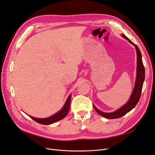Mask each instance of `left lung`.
<instances>
[{
  "instance_id": "left-lung-1",
  "label": "left lung",
  "mask_w": 155,
  "mask_h": 155,
  "mask_svg": "<svg viewBox=\"0 0 155 155\" xmlns=\"http://www.w3.org/2000/svg\"><path fill=\"white\" fill-rule=\"evenodd\" d=\"M122 36L124 37L125 39L128 40L130 43H132L134 46H135L136 50H137V78H136V83L134 88V91L132 93V95H131L129 100L127 104L123 106L120 109L117 110L115 112H110V113H106V112H101L100 110H98L97 108L94 106L95 110L97 112L98 114H100L103 117H105L106 118L109 119H116V118H119L120 117L124 116L126 114L127 112H129L130 110H132L133 108L137 105L138 102L140 100V96H141L142 90V87L143 81L145 79V68L142 62V54L140 52V50L138 48L137 45L133 43L132 41H131L129 38H127L124 34H122Z\"/></svg>"
}]
</instances>
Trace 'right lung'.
Returning <instances> with one entry per match:
<instances>
[{
  "mask_svg": "<svg viewBox=\"0 0 155 155\" xmlns=\"http://www.w3.org/2000/svg\"><path fill=\"white\" fill-rule=\"evenodd\" d=\"M70 99H71V95H70L68 97V99L65 103V104L64 107L62 108V109L59 112H58V113H56L55 114L51 116L50 117H48V118H34V117L29 116L31 119L35 120L36 122L43 124V125H49L51 124H53L59 120H62L64 118L65 116H67L68 114V112L70 109Z\"/></svg>",
  "mask_w": 155,
  "mask_h": 155,
  "instance_id": "add662e5",
  "label": "right lung"
}]
</instances>
